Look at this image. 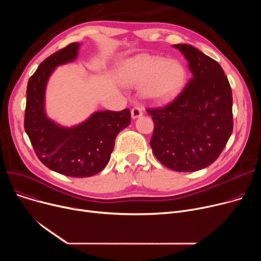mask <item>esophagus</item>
Returning a JSON list of instances; mask_svg holds the SVG:
<instances>
[{
	"label": "esophagus",
	"mask_w": 261,
	"mask_h": 261,
	"mask_svg": "<svg viewBox=\"0 0 261 261\" xmlns=\"http://www.w3.org/2000/svg\"><path fill=\"white\" fill-rule=\"evenodd\" d=\"M143 115V108L141 106H135L131 110V116L132 118H138Z\"/></svg>",
	"instance_id": "esophagus-1"
}]
</instances>
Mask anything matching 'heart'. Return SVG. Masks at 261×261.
<instances>
[{
    "mask_svg": "<svg viewBox=\"0 0 261 261\" xmlns=\"http://www.w3.org/2000/svg\"><path fill=\"white\" fill-rule=\"evenodd\" d=\"M185 79L186 71L179 61L147 56L132 60L125 76V82L129 86L146 85V95L155 100L174 97L184 86Z\"/></svg>",
    "mask_w": 261,
    "mask_h": 261,
    "instance_id": "heart-1",
    "label": "heart"
}]
</instances>
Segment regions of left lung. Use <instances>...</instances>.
Segmentation results:
<instances>
[{"instance_id":"1","label":"left lung","mask_w":261,"mask_h":261,"mask_svg":"<svg viewBox=\"0 0 261 261\" xmlns=\"http://www.w3.org/2000/svg\"><path fill=\"white\" fill-rule=\"evenodd\" d=\"M193 78L168 105L147 109L154 129L150 146L167 168L197 171L221 154L232 132V96L221 65L188 44H175Z\"/></svg>"}]
</instances>
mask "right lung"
<instances>
[{"instance_id":"1","label":"right lung","mask_w":261,"mask_h":261,"mask_svg":"<svg viewBox=\"0 0 261 261\" xmlns=\"http://www.w3.org/2000/svg\"><path fill=\"white\" fill-rule=\"evenodd\" d=\"M78 48L76 42L54 53L30 78L24 128L38 159L47 168L67 176L87 177L106 167L117 134L130 125L131 113L129 109L95 112L73 128L60 127L46 117L44 94L47 80L56 66L77 57Z\"/></svg>"}]
</instances>
